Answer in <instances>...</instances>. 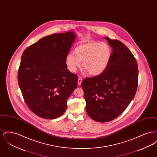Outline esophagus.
Instances as JSON below:
<instances>
[{
	"label": "esophagus",
	"mask_w": 157,
	"mask_h": 157,
	"mask_svg": "<svg viewBox=\"0 0 157 157\" xmlns=\"http://www.w3.org/2000/svg\"><path fill=\"white\" fill-rule=\"evenodd\" d=\"M82 82V78H81V77H79V78H78V85H81V84Z\"/></svg>",
	"instance_id": "obj_1"
}]
</instances>
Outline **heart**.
Masks as SVG:
<instances>
[{"mask_svg": "<svg viewBox=\"0 0 157 157\" xmlns=\"http://www.w3.org/2000/svg\"><path fill=\"white\" fill-rule=\"evenodd\" d=\"M74 53L66 57V64L71 72H75L81 67L92 76L103 74L109 65L112 56L109 46L104 42H87L76 46Z\"/></svg>", "mask_w": 157, "mask_h": 157, "instance_id": "b5f03b06", "label": "heart"}]
</instances>
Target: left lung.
I'll return each instance as SVG.
<instances>
[{
	"label": "left lung",
	"instance_id": "left-lung-1",
	"mask_svg": "<svg viewBox=\"0 0 157 157\" xmlns=\"http://www.w3.org/2000/svg\"><path fill=\"white\" fill-rule=\"evenodd\" d=\"M105 38L112 48L108 67L81 83L86 112L99 122L114 120L125 111L134 98L138 80V65L129 49L118 40Z\"/></svg>",
	"mask_w": 157,
	"mask_h": 157
}]
</instances>
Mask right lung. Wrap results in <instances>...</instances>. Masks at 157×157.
<instances>
[{
    "instance_id": "right-lung-1",
    "label": "right lung",
    "mask_w": 157,
    "mask_h": 157,
    "mask_svg": "<svg viewBox=\"0 0 157 157\" xmlns=\"http://www.w3.org/2000/svg\"><path fill=\"white\" fill-rule=\"evenodd\" d=\"M76 35L72 31L42 37L23 53L18 83L23 97L38 117L52 120L67 109L78 86V76L67 69L66 57Z\"/></svg>"
}]
</instances>
